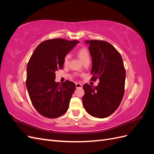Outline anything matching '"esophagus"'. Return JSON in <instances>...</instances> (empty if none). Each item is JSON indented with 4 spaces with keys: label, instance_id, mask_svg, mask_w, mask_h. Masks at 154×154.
<instances>
[{
    "label": "esophagus",
    "instance_id": "esophagus-1",
    "mask_svg": "<svg viewBox=\"0 0 154 154\" xmlns=\"http://www.w3.org/2000/svg\"><path fill=\"white\" fill-rule=\"evenodd\" d=\"M76 87L78 88H82V85L81 84V83H76Z\"/></svg>",
    "mask_w": 154,
    "mask_h": 154
}]
</instances>
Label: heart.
Instances as JSON below:
<instances>
[{"label": "heart", "mask_w": 154, "mask_h": 154, "mask_svg": "<svg viewBox=\"0 0 154 154\" xmlns=\"http://www.w3.org/2000/svg\"><path fill=\"white\" fill-rule=\"evenodd\" d=\"M78 56L80 59L82 60V62H83L87 60H89V53H88V51L87 48H82L78 51ZM70 58V55L67 54L64 58L63 60V63L64 65H67L69 61Z\"/></svg>", "instance_id": "b5f03b06"}]
</instances>
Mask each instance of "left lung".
<instances>
[{
    "label": "left lung",
    "instance_id": "obj_1",
    "mask_svg": "<svg viewBox=\"0 0 154 154\" xmlns=\"http://www.w3.org/2000/svg\"><path fill=\"white\" fill-rule=\"evenodd\" d=\"M92 60L91 80L94 87L83 85L82 97L85 110L93 117L105 118L117 110L125 92L126 72L122 56L113 45L103 40H85Z\"/></svg>",
    "mask_w": 154,
    "mask_h": 154
}]
</instances>
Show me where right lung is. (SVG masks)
Returning <instances> with one entry per match:
<instances>
[{"instance_id": "right-lung-1", "label": "right lung", "mask_w": 154, "mask_h": 154, "mask_svg": "<svg viewBox=\"0 0 154 154\" xmlns=\"http://www.w3.org/2000/svg\"><path fill=\"white\" fill-rule=\"evenodd\" d=\"M79 43L62 38L45 40L35 49L27 66L26 87L32 105L39 114L56 118L66 112L75 83L54 81L55 71L63 67L66 54Z\"/></svg>"}]
</instances>
